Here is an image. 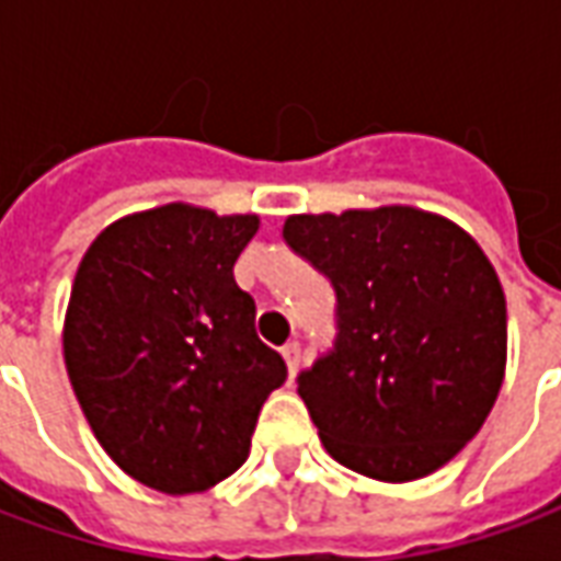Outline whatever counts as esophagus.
<instances>
[{"instance_id": "esophagus-1", "label": "esophagus", "mask_w": 561, "mask_h": 561, "mask_svg": "<svg viewBox=\"0 0 561 561\" xmlns=\"http://www.w3.org/2000/svg\"><path fill=\"white\" fill-rule=\"evenodd\" d=\"M282 360H285V366H288L291 378L297 376V369H300V345H297V342H288V345H282Z\"/></svg>"}]
</instances>
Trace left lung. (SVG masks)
<instances>
[{"label":"left lung","instance_id":"1","mask_svg":"<svg viewBox=\"0 0 561 561\" xmlns=\"http://www.w3.org/2000/svg\"><path fill=\"white\" fill-rule=\"evenodd\" d=\"M282 237L336 288V348L297 393L345 469L405 483L442 469L493 412L507 309L469 231L388 204L288 216Z\"/></svg>","mask_w":561,"mask_h":561}]
</instances>
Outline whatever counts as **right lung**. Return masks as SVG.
<instances>
[{
  "instance_id": "add662e5",
  "label": "right lung",
  "mask_w": 561,
  "mask_h": 561,
  "mask_svg": "<svg viewBox=\"0 0 561 561\" xmlns=\"http://www.w3.org/2000/svg\"><path fill=\"white\" fill-rule=\"evenodd\" d=\"M257 228L255 213L164 204L111 221L80 261L62 328L71 388L107 457L159 493L240 469L288 376L233 282Z\"/></svg>"
}]
</instances>
